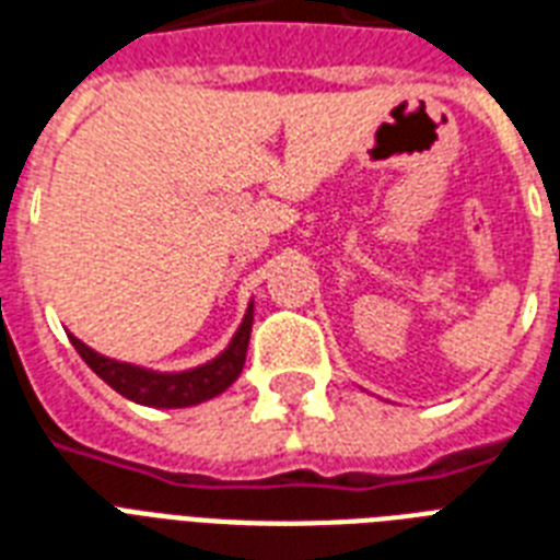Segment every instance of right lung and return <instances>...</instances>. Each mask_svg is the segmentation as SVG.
Wrapping results in <instances>:
<instances>
[{"label":"right lung","instance_id":"add662e5","mask_svg":"<svg viewBox=\"0 0 560 560\" xmlns=\"http://www.w3.org/2000/svg\"><path fill=\"white\" fill-rule=\"evenodd\" d=\"M252 319H255V305L249 302L243 323L229 340V347L211 361L190 366V370H178V373H161V370H149V366L102 355L88 343H81L75 335H70V340L75 352L84 358V364L91 366L102 382L110 384L119 396L147 405V408H190V405L208 402L213 396H220L237 382V375L243 373V364H246Z\"/></svg>","mask_w":560,"mask_h":560}]
</instances>
